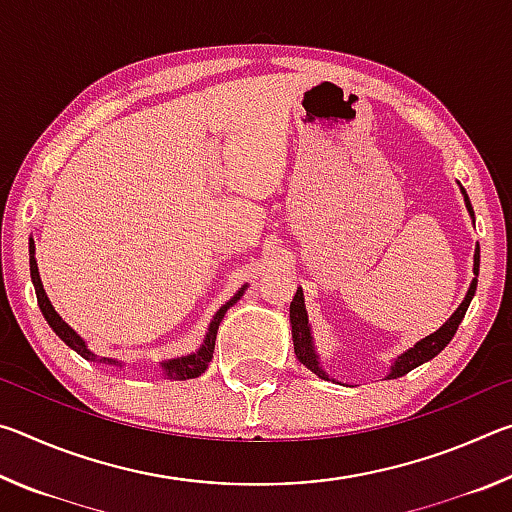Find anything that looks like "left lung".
Returning <instances> with one entry per match:
<instances>
[{"label":"left lung","instance_id":"left-lung-1","mask_svg":"<svg viewBox=\"0 0 512 512\" xmlns=\"http://www.w3.org/2000/svg\"><path fill=\"white\" fill-rule=\"evenodd\" d=\"M463 196H465V203H467V210L474 216V210L470 205V198H467L465 189H463ZM474 273L479 275V248H476V255H474ZM474 291H476V280H472L470 284V291H467L465 300L461 302V307L454 311V316L447 320V323L438 329V332H433L427 339H422L420 343H415L409 352H404L402 357H397L393 363V370L388 379H397V377H404L406 372H411L413 368H418L420 363L429 361L436 357L438 352L445 350V345L452 341V336L456 334L458 325H461V320L465 318V311L470 307V302L474 298ZM291 332H293V350H296V357L300 363H305V366L316 372L318 377L327 379V375L323 370L318 368V359H316V352H314V345H311V332H309V325H307V311H305V298H302V289L296 291V296H293L291 302Z\"/></svg>","mask_w":512,"mask_h":512}]
</instances>
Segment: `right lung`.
<instances>
[{
	"mask_svg": "<svg viewBox=\"0 0 512 512\" xmlns=\"http://www.w3.org/2000/svg\"><path fill=\"white\" fill-rule=\"evenodd\" d=\"M33 248H36V246H33V241H31V244H29L31 282H33V287H36L38 307L42 311V316H45L49 327L58 334V339H63L65 345H69V348H72L76 354H81L83 359H94V354L88 350V345H85V341L81 339V336L76 334L74 329L69 327L65 320L56 314L54 307H51L47 293H45V289H42V282H40V275H38V264H36V257H33ZM241 293H244V289H241L235 298H232L230 302H225V305L219 311H216V316H214V320L210 323V329H207V336H205V341L201 345V350H198L196 354H189V357H180V359H171L167 363H162L164 375H167L169 379H178V381L180 379H194L198 375H203V372L207 370V366H210V361H212L216 332H219V325H221V320L225 316V311H228L232 305H235ZM101 361L117 363V361H112V359H101Z\"/></svg>",
	"mask_w": 512,
	"mask_h": 512,
	"instance_id": "obj_1",
	"label": "right lung"
}]
</instances>
